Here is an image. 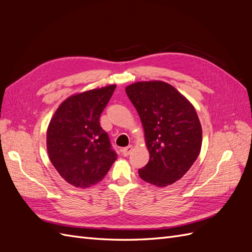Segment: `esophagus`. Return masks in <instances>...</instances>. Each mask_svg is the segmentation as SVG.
I'll list each match as a JSON object with an SVG mask.
<instances>
[{
    "instance_id": "obj_1",
    "label": "esophagus",
    "mask_w": 252,
    "mask_h": 252,
    "mask_svg": "<svg viewBox=\"0 0 252 252\" xmlns=\"http://www.w3.org/2000/svg\"><path fill=\"white\" fill-rule=\"evenodd\" d=\"M131 150H132V146H131V145H129V146H127V147H125V148H123V150H122V152H123L124 157H128L129 155H130Z\"/></svg>"
}]
</instances>
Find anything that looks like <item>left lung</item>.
<instances>
[{"instance_id": "obj_1", "label": "left lung", "mask_w": 252, "mask_h": 252, "mask_svg": "<svg viewBox=\"0 0 252 252\" xmlns=\"http://www.w3.org/2000/svg\"><path fill=\"white\" fill-rule=\"evenodd\" d=\"M138 111L150 154L139 174L158 187L173 184L193 165L201 151L202 127L185 96L161 81L138 82L126 87Z\"/></svg>"}]
</instances>
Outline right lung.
<instances>
[{
    "label": "right lung",
    "mask_w": 252,
    "mask_h": 252,
    "mask_svg": "<svg viewBox=\"0 0 252 252\" xmlns=\"http://www.w3.org/2000/svg\"><path fill=\"white\" fill-rule=\"evenodd\" d=\"M116 85L68 97L60 105L47 130L49 158L66 182L86 188L103 180L118 155L100 117Z\"/></svg>",
    "instance_id": "1"
}]
</instances>
